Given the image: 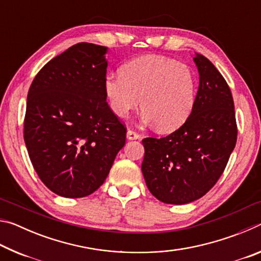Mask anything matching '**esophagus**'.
I'll list each match as a JSON object with an SVG mask.
<instances>
[{
  "label": "esophagus",
  "instance_id": "34e87169",
  "mask_svg": "<svg viewBox=\"0 0 261 261\" xmlns=\"http://www.w3.org/2000/svg\"><path fill=\"white\" fill-rule=\"evenodd\" d=\"M126 138L129 139V140H136V139L139 138V135L137 134V132L134 131V130H127Z\"/></svg>",
  "mask_w": 261,
  "mask_h": 261
}]
</instances>
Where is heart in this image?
<instances>
[{
  "label": "heart",
  "mask_w": 261,
  "mask_h": 261,
  "mask_svg": "<svg viewBox=\"0 0 261 261\" xmlns=\"http://www.w3.org/2000/svg\"><path fill=\"white\" fill-rule=\"evenodd\" d=\"M105 92L116 116L125 118L138 107L147 124L171 132L191 115L197 94L196 76L187 64L149 54L122 65L120 73L105 78Z\"/></svg>",
  "instance_id": "obj_1"
}]
</instances>
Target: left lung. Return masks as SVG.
Instances as JSON below:
<instances>
[{
	"instance_id": "1",
	"label": "left lung",
	"mask_w": 261,
	"mask_h": 261,
	"mask_svg": "<svg viewBox=\"0 0 261 261\" xmlns=\"http://www.w3.org/2000/svg\"><path fill=\"white\" fill-rule=\"evenodd\" d=\"M199 72L196 103L188 121L163 138H145L141 163L149 191L162 202L189 204L218 182L237 140L232 95L213 63L194 55Z\"/></svg>"
}]
</instances>
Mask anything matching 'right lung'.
Listing matches in <instances>:
<instances>
[{
    "label": "right lung",
    "instance_id": "1",
    "mask_svg": "<svg viewBox=\"0 0 261 261\" xmlns=\"http://www.w3.org/2000/svg\"><path fill=\"white\" fill-rule=\"evenodd\" d=\"M108 48L77 43L35 76L28 94L24 140L42 183L65 198L103 184L126 129L106 102Z\"/></svg>",
    "mask_w": 261,
    "mask_h": 261
}]
</instances>
